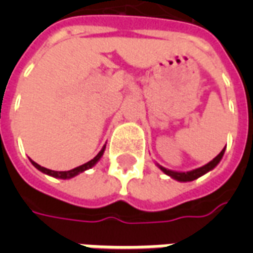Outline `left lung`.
I'll return each mask as SVG.
<instances>
[{"label":"left lung","instance_id":"left-lung-1","mask_svg":"<svg viewBox=\"0 0 253 253\" xmlns=\"http://www.w3.org/2000/svg\"><path fill=\"white\" fill-rule=\"evenodd\" d=\"M223 153H225V148L221 150V153L218 154L217 157H214V159L210 161V163H207L206 165H203V167H199V168H196V169L192 170H187V172H180V170H172V169H167L164 167H161V165L157 164L160 169L164 172L165 175H168L172 179H175L177 181H181V183H186V181H192L198 179V177H201V176L206 175L207 172H210L218 164H219V161L222 160Z\"/></svg>","mask_w":253,"mask_h":253}]
</instances>
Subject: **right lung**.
I'll return each instance as SVG.
<instances>
[{"instance_id":"add662e5","label":"right lung","mask_w":253,"mask_h":253,"mask_svg":"<svg viewBox=\"0 0 253 253\" xmlns=\"http://www.w3.org/2000/svg\"><path fill=\"white\" fill-rule=\"evenodd\" d=\"M104 150H105V145L101 148V150H100L99 153H97V156L96 157H93V159L90 160V161H88V163H85V164L80 165V167H77V168H74V169H70V170H51V169H47V168H44V167H41L39 164H36L34 160H31V164L35 167L36 169H39L41 172H43L44 175H48V176H52V177H55V179H62V180H69V179H72V177H74V176L80 175V173H83V172H85V170L90 169L92 167H94V165L97 164L100 161V159H101V156L104 154Z\"/></svg>"}]
</instances>
